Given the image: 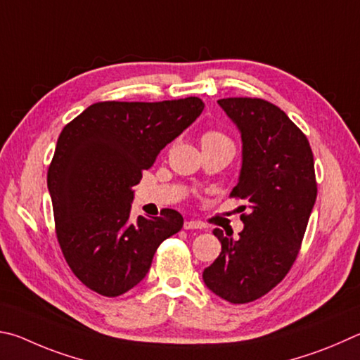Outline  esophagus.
<instances>
[{
    "label": "esophagus",
    "instance_id": "obj_1",
    "mask_svg": "<svg viewBox=\"0 0 360 360\" xmlns=\"http://www.w3.org/2000/svg\"><path fill=\"white\" fill-rule=\"evenodd\" d=\"M184 228L185 229H202L204 224L200 221H194V219H188V221H185Z\"/></svg>",
    "mask_w": 360,
    "mask_h": 360
}]
</instances>
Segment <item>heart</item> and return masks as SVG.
<instances>
[{
  "label": "heart",
  "mask_w": 360,
  "mask_h": 360,
  "mask_svg": "<svg viewBox=\"0 0 360 360\" xmlns=\"http://www.w3.org/2000/svg\"><path fill=\"white\" fill-rule=\"evenodd\" d=\"M221 141H229V139L226 137L224 134H221V132H217V131H209V132H205V134L202 136V143H207V142H221Z\"/></svg>",
  "instance_id": "b5f03b06"
}]
</instances>
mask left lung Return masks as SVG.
<instances>
[{"instance_id": "left-lung-1", "label": "left lung", "mask_w": 360, "mask_h": 360, "mask_svg": "<svg viewBox=\"0 0 360 360\" xmlns=\"http://www.w3.org/2000/svg\"><path fill=\"white\" fill-rule=\"evenodd\" d=\"M218 104L240 131L242 169L231 196L247 199L250 212L240 217L238 238L213 231L221 253L202 278L218 297L248 304L278 285L299 255L318 194L313 151L304 132L269 101L226 98Z\"/></svg>"}]
</instances>
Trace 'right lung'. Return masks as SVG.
Instances as JSON below:
<instances>
[{
    "mask_svg": "<svg viewBox=\"0 0 360 360\" xmlns=\"http://www.w3.org/2000/svg\"><path fill=\"white\" fill-rule=\"evenodd\" d=\"M204 110L199 98L96 103L63 128L47 172L55 228L68 266L91 291L117 297L148 274L184 217L129 218L134 190L167 143Z\"/></svg>",
    "mask_w": 360,
    "mask_h": 360,
    "instance_id": "obj_1",
    "label": "right lung"
}]
</instances>
